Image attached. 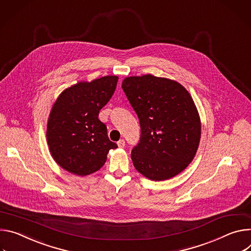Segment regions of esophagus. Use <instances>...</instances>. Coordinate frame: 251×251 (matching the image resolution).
I'll use <instances>...</instances> for the list:
<instances>
[{"mask_svg": "<svg viewBox=\"0 0 251 251\" xmlns=\"http://www.w3.org/2000/svg\"><path fill=\"white\" fill-rule=\"evenodd\" d=\"M118 146H119V148H125V146H126V142H125V140H120L119 142H118Z\"/></svg>", "mask_w": 251, "mask_h": 251, "instance_id": "obj_1", "label": "esophagus"}]
</instances>
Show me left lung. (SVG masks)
I'll return each instance as SVG.
<instances>
[{
	"instance_id": "left-lung-1",
	"label": "left lung",
	"mask_w": 251,
	"mask_h": 251,
	"mask_svg": "<svg viewBox=\"0 0 251 251\" xmlns=\"http://www.w3.org/2000/svg\"><path fill=\"white\" fill-rule=\"evenodd\" d=\"M122 88L140 120L141 138L131 151L135 170L160 181L181 173L199 149L201 125L189 93L176 80L128 76Z\"/></svg>"
}]
</instances>
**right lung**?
Wrapping results in <instances>:
<instances>
[{"mask_svg":"<svg viewBox=\"0 0 251 251\" xmlns=\"http://www.w3.org/2000/svg\"><path fill=\"white\" fill-rule=\"evenodd\" d=\"M119 77L105 75L80 81L65 90L53 103L47 126V141L52 158L76 176L96 173L104 164L110 142L99 120L100 110L114 95Z\"/></svg>","mask_w":251,"mask_h":251,"instance_id":"obj_1","label":"right lung"}]
</instances>
